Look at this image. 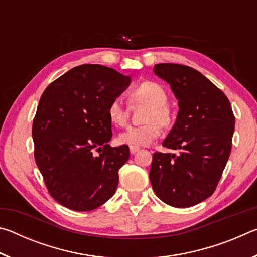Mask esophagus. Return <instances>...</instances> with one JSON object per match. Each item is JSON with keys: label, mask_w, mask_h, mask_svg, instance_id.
Instances as JSON below:
<instances>
[{"label": "esophagus", "mask_w": 257, "mask_h": 257, "mask_svg": "<svg viewBox=\"0 0 257 257\" xmlns=\"http://www.w3.org/2000/svg\"><path fill=\"white\" fill-rule=\"evenodd\" d=\"M138 151H139V147H133V146H130V153H132V154H136Z\"/></svg>", "instance_id": "esophagus-1"}]
</instances>
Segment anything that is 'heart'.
I'll list each match as a JSON object with an SVG mask.
<instances>
[{
    "instance_id": "heart-1",
    "label": "heart",
    "mask_w": 257,
    "mask_h": 257,
    "mask_svg": "<svg viewBox=\"0 0 257 257\" xmlns=\"http://www.w3.org/2000/svg\"><path fill=\"white\" fill-rule=\"evenodd\" d=\"M129 99L133 103L147 104L145 123L128 127L120 134L119 141L128 146L138 147L150 145L161 135V124L168 127L172 122V111L168 106V95L162 86L155 81H144L130 90ZM108 118L113 123L124 125L128 120V112L122 99L113 98L107 106Z\"/></svg>"
}]
</instances>
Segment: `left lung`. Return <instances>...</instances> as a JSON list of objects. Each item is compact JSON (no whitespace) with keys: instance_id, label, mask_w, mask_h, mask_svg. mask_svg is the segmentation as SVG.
<instances>
[{"instance_id":"left-lung-1","label":"left lung","mask_w":257,"mask_h":257,"mask_svg":"<svg viewBox=\"0 0 257 257\" xmlns=\"http://www.w3.org/2000/svg\"><path fill=\"white\" fill-rule=\"evenodd\" d=\"M178 99L176 123L164 139L178 154H153L150 180L156 196L173 207H190L214 193L232 146L234 115L222 90L195 69L154 66Z\"/></svg>"}]
</instances>
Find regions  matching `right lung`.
Returning <instances> with one entry per match:
<instances>
[{
	"label": "right lung",
	"mask_w": 257,
	"mask_h": 257,
	"mask_svg": "<svg viewBox=\"0 0 257 257\" xmlns=\"http://www.w3.org/2000/svg\"><path fill=\"white\" fill-rule=\"evenodd\" d=\"M132 78L101 64L72 68L46 87L33 121L35 161L47 190L72 211H93L119 184L129 147H111L107 106Z\"/></svg>",
	"instance_id": "1"
}]
</instances>
